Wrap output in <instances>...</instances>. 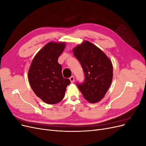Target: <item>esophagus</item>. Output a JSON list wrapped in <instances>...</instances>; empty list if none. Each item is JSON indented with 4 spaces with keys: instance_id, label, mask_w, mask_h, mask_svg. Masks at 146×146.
<instances>
[{
    "instance_id": "34e87169",
    "label": "esophagus",
    "mask_w": 146,
    "mask_h": 146,
    "mask_svg": "<svg viewBox=\"0 0 146 146\" xmlns=\"http://www.w3.org/2000/svg\"><path fill=\"white\" fill-rule=\"evenodd\" d=\"M69 80H70V82H71V83H73L75 81V78H74V76H71L69 78Z\"/></svg>"
}]
</instances>
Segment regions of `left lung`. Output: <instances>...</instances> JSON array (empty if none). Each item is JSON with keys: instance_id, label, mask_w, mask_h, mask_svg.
<instances>
[{"instance_id": "8db88e82", "label": "left lung", "mask_w": 146, "mask_h": 146, "mask_svg": "<svg viewBox=\"0 0 146 146\" xmlns=\"http://www.w3.org/2000/svg\"><path fill=\"white\" fill-rule=\"evenodd\" d=\"M72 51L85 76V82L77 85L79 90L90 103L99 102L104 98L112 82L111 61L99 47L88 41L75 47Z\"/></svg>"}]
</instances>
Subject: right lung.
Returning a JSON list of instances; mask_svg holds the SVG:
<instances>
[{
	"label": "right lung",
	"instance_id": "right-lung-1",
	"mask_svg": "<svg viewBox=\"0 0 146 146\" xmlns=\"http://www.w3.org/2000/svg\"><path fill=\"white\" fill-rule=\"evenodd\" d=\"M66 47L65 42L50 41L33 58L28 72L29 82L39 98L47 104H58L64 98L70 82L61 73L58 59Z\"/></svg>",
	"mask_w": 146,
	"mask_h": 146
}]
</instances>
